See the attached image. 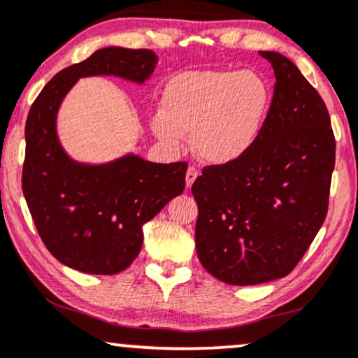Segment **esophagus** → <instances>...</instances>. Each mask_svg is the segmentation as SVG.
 Here are the masks:
<instances>
[{
	"label": "esophagus",
	"mask_w": 358,
	"mask_h": 358,
	"mask_svg": "<svg viewBox=\"0 0 358 358\" xmlns=\"http://www.w3.org/2000/svg\"><path fill=\"white\" fill-rule=\"evenodd\" d=\"M196 178H198V170L195 166H190L187 170V178H185V182H187V188H190Z\"/></svg>",
	"instance_id": "34e87169"
}]
</instances>
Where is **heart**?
<instances>
[{
    "mask_svg": "<svg viewBox=\"0 0 358 358\" xmlns=\"http://www.w3.org/2000/svg\"><path fill=\"white\" fill-rule=\"evenodd\" d=\"M272 106V92L257 71H185L168 81L162 111L150 127L163 143L180 146L192 133L193 152L210 165H230L257 143Z\"/></svg>",
    "mask_w": 358,
    "mask_h": 358,
    "instance_id": "1",
    "label": "heart"
}]
</instances>
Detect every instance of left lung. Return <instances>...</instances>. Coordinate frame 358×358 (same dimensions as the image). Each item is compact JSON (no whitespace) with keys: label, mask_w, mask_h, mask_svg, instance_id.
<instances>
[{"label":"left lung","mask_w":358,"mask_h":358,"mask_svg":"<svg viewBox=\"0 0 358 358\" xmlns=\"http://www.w3.org/2000/svg\"><path fill=\"white\" fill-rule=\"evenodd\" d=\"M260 56L277 80L264 130L243 158L206 166L192 187L198 258L228 285L272 282L295 268L325 220L335 166L320 94L287 56Z\"/></svg>","instance_id":"8db88e82"}]
</instances>
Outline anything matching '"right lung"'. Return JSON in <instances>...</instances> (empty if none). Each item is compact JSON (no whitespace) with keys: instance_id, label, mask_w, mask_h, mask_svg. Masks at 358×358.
I'll return each instance as SVG.
<instances>
[{"instance_id":"obj_1","label":"right lung","mask_w":358,"mask_h":358,"mask_svg":"<svg viewBox=\"0 0 358 358\" xmlns=\"http://www.w3.org/2000/svg\"><path fill=\"white\" fill-rule=\"evenodd\" d=\"M152 50L108 46L48 81L28 113L23 193L38 234L56 260L92 275L128 268L143 225L182 195L187 163H153L127 153L105 163L71 158L59 141V106L80 78L116 76L143 85L157 68Z\"/></svg>"}]
</instances>
